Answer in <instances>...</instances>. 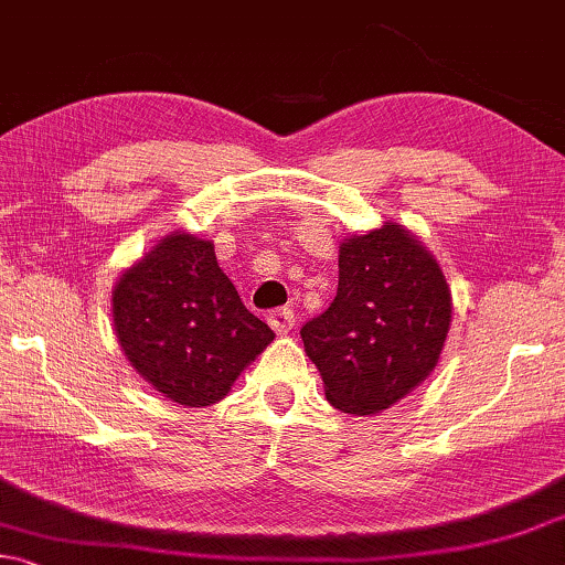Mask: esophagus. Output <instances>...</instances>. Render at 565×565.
<instances>
[{
    "label": "esophagus",
    "instance_id": "1",
    "mask_svg": "<svg viewBox=\"0 0 565 565\" xmlns=\"http://www.w3.org/2000/svg\"><path fill=\"white\" fill-rule=\"evenodd\" d=\"M268 327H271L276 334H286V331L294 329V311L291 309H274L268 311Z\"/></svg>",
    "mask_w": 565,
    "mask_h": 565
}]
</instances>
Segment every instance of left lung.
<instances>
[{
  "label": "left lung",
  "instance_id": "obj_1",
  "mask_svg": "<svg viewBox=\"0 0 565 565\" xmlns=\"http://www.w3.org/2000/svg\"><path fill=\"white\" fill-rule=\"evenodd\" d=\"M450 286L433 254L397 223L339 246L337 297L301 327L331 407L377 415L419 387L440 360Z\"/></svg>",
  "mask_w": 565,
  "mask_h": 565
}]
</instances>
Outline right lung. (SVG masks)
Here are the masks:
<instances>
[{"label": "right lung", "instance_id": "right-lung-1", "mask_svg": "<svg viewBox=\"0 0 565 565\" xmlns=\"http://www.w3.org/2000/svg\"><path fill=\"white\" fill-rule=\"evenodd\" d=\"M113 327L128 362L160 395L209 407L274 342L221 271L211 241L160 238L113 289Z\"/></svg>", "mask_w": 565, "mask_h": 565}]
</instances>
